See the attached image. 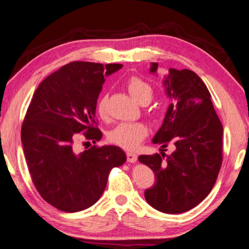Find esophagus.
<instances>
[{
  "instance_id": "1",
  "label": "esophagus",
  "mask_w": 249,
  "mask_h": 249,
  "mask_svg": "<svg viewBox=\"0 0 249 249\" xmlns=\"http://www.w3.org/2000/svg\"><path fill=\"white\" fill-rule=\"evenodd\" d=\"M137 154H135L133 152H127V160L129 163H136L137 162Z\"/></svg>"
}]
</instances>
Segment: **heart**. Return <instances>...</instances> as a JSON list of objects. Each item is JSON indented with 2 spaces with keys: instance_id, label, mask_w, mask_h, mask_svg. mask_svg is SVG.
Listing matches in <instances>:
<instances>
[{
  "instance_id": "b5f03b06",
  "label": "heart",
  "mask_w": 249,
  "mask_h": 249,
  "mask_svg": "<svg viewBox=\"0 0 249 249\" xmlns=\"http://www.w3.org/2000/svg\"><path fill=\"white\" fill-rule=\"evenodd\" d=\"M126 87L131 97L140 105L148 104L152 99L153 89L149 83L138 76H131L126 82ZM97 113L100 118L107 115V96H101L97 102ZM149 129L143 123H120L109 131V140L120 147L135 150L147 137Z\"/></svg>"
}]
</instances>
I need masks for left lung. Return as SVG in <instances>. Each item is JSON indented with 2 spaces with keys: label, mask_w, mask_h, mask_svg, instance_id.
I'll list each match as a JSON object with an SVG mask.
<instances>
[{
  "label": "left lung",
  "mask_w": 249,
  "mask_h": 249,
  "mask_svg": "<svg viewBox=\"0 0 249 249\" xmlns=\"http://www.w3.org/2000/svg\"><path fill=\"white\" fill-rule=\"evenodd\" d=\"M159 63L152 62L155 74ZM163 84L168 106L163 124L152 139L174 152L140 155L139 162L154 172L155 184L144 191L149 205L165 213H180L198 205L215 184L222 163L220 120L206 85L191 70L170 68Z\"/></svg>",
  "instance_id": "left-lung-1"
}]
</instances>
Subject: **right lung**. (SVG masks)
I'll return each mask as SVG.
<instances>
[{"instance_id": "add662e5", "label": "right lung", "mask_w": 249, "mask_h": 249, "mask_svg": "<svg viewBox=\"0 0 249 249\" xmlns=\"http://www.w3.org/2000/svg\"><path fill=\"white\" fill-rule=\"evenodd\" d=\"M123 65L73 61L44 80L34 91L21 127L24 158L32 181L47 203L76 213L94 205L104 193L110 170L126 162L116 145L76 152L80 133L96 142L97 99L106 76Z\"/></svg>"}]
</instances>
